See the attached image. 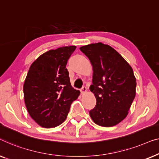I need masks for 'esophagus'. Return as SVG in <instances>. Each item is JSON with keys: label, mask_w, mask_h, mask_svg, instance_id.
<instances>
[{"label": "esophagus", "mask_w": 159, "mask_h": 159, "mask_svg": "<svg viewBox=\"0 0 159 159\" xmlns=\"http://www.w3.org/2000/svg\"><path fill=\"white\" fill-rule=\"evenodd\" d=\"M86 91H87V88H86V86H83L81 89H80V93H85L86 92Z\"/></svg>", "instance_id": "34e87169"}]
</instances>
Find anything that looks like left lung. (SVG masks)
Masks as SVG:
<instances>
[{"label":"left lung","mask_w":159,"mask_h":159,"mask_svg":"<svg viewBox=\"0 0 159 159\" xmlns=\"http://www.w3.org/2000/svg\"><path fill=\"white\" fill-rule=\"evenodd\" d=\"M92 64L97 105L89 111L96 124L111 127L122 121L135 97L136 79L133 68L115 49L102 42L80 48Z\"/></svg>","instance_id":"left-lung-1"}]
</instances>
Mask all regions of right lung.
<instances>
[{"label": "right lung", "mask_w": 159, "mask_h": 159, "mask_svg": "<svg viewBox=\"0 0 159 159\" xmlns=\"http://www.w3.org/2000/svg\"><path fill=\"white\" fill-rule=\"evenodd\" d=\"M75 46L46 52L31 65L24 84L28 112L40 126L51 128L66 120L72 102L80 91L71 86L66 68Z\"/></svg>", "instance_id": "add662e5"}]
</instances>
